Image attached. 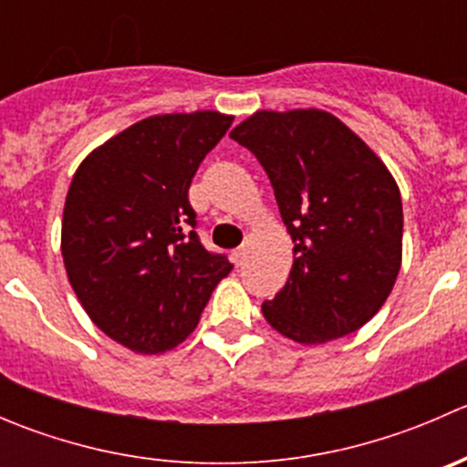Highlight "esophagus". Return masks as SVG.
<instances>
[{"label": "esophagus", "mask_w": 467, "mask_h": 467, "mask_svg": "<svg viewBox=\"0 0 467 467\" xmlns=\"http://www.w3.org/2000/svg\"><path fill=\"white\" fill-rule=\"evenodd\" d=\"M233 260H234V264H237V266H242L244 260H246V246L234 248V251H233Z\"/></svg>", "instance_id": "esophagus-1"}]
</instances>
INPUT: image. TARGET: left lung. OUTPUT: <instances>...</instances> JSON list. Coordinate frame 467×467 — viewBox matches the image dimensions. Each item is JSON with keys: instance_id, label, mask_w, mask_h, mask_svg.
<instances>
[{"instance_id": "8db88e82", "label": "left lung", "mask_w": 467, "mask_h": 467, "mask_svg": "<svg viewBox=\"0 0 467 467\" xmlns=\"http://www.w3.org/2000/svg\"><path fill=\"white\" fill-rule=\"evenodd\" d=\"M264 167L294 242V266L262 314L312 346L366 325L402 264V199L368 144L325 110H260L233 129Z\"/></svg>"}]
</instances>
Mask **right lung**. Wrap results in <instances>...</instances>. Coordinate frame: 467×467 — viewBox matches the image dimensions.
Returning a JSON list of instances; mask_svg holds the SVG:
<instances>
[{
    "mask_svg": "<svg viewBox=\"0 0 467 467\" xmlns=\"http://www.w3.org/2000/svg\"><path fill=\"white\" fill-rule=\"evenodd\" d=\"M230 124L214 110L146 117L74 173L60 237L69 285L92 323L129 350L178 346L233 271L201 244L187 196Z\"/></svg>",
    "mask_w": 467,
    "mask_h": 467,
    "instance_id": "add662e5",
    "label": "right lung"
}]
</instances>
